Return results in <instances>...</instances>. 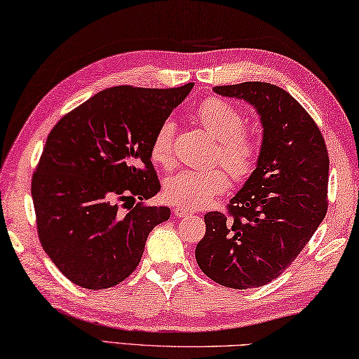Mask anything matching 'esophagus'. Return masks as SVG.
I'll list each match as a JSON object with an SVG mask.
<instances>
[{
  "mask_svg": "<svg viewBox=\"0 0 359 359\" xmlns=\"http://www.w3.org/2000/svg\"><path fill=\"white\" fill-rule=\"evenodd\" d=\"M173 215L176 216V218H186V216H191V215H194V213H192V211H189V210H186V208L176 207V208L173 210Z\"/></svg>",
  "mask_w": 359,
  "mask_h": 359,
  "instance_id": "obj_1",
  "label": "esophagus"
}]
</instances>
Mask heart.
<instances>
[{"label": "heart", "mask_w": 359, "mask_h": 359, "mask_svg": "<svg viewBox=\"0 0 359 359\" xmlns=\"http://www.w3.org/2000/svg\"><path fill=\"white\" fill-rule=\"evenodd\" d=\"M197 119L218 140L215 161L226 167L235 181H245L255 173L259 161V141L245 130L243 116L231 103L221 98H207L196 111ZM175 122L165 119L154 133L151 143L152 161L162 167H172L175 162ZM224 168L211 167L203 170H183L167 180L163 197L180 208L196 210L208 205L229 186Z\"/></svg>", "instance_id": "1"}]
</instances>
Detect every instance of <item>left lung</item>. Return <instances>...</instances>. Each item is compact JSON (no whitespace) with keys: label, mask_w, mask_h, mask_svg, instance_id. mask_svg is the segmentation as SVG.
<instances>
[{"label":"left lung","mask_w":359,"mask_h":359,"mask_svg":"<svg viewBox=\"0 0 359 359\" xmlns=\"http://www.w3.org/2000/svg\"><path fill=\"white\" fill-rule=\"evenodd\" d=\"M240 98L261 116L259 161L227 205L205 215L196 259L216 283L250 290L280 277L299 256L327 210L329 157L318 126L296 98L269 82L213 89Z\"/></svg>","instance_id":"1"}]
</instances>
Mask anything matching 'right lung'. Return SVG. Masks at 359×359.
Listing matches in <instances>:
<instances>
[{"instance_id": "right-lung-1", "label": "right lung", "mask_w": 359, "mask_h": 359, "mask_svg": "<svg viewBox=\"0 0 359 359\" xmlns=\"http://www.w3.org/2000/svg\"><path fill=\"white\" fill-rule=\"evenodd\" d=\"M192 86L109 87L50 130L32 197L39 242L74 285L95 291L119 285L137 269L149 232L170 218L168 207L141 201L161 191L151 163L154 133Z\"/></svg>"}]
</instances>
